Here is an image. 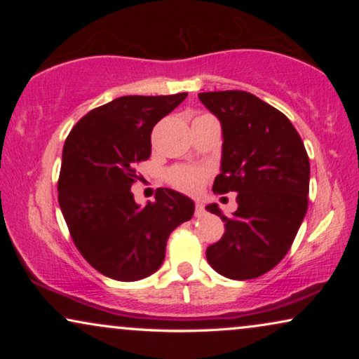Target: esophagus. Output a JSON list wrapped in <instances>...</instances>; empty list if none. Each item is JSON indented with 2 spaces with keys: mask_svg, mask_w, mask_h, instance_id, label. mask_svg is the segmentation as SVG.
<instances>
[{
  "mask_svg": "<svg viewBox=\"0 0 359 359\" xmlns=\"http://www.w3.org/2000/svg\"><path fill=\"white\" fill-rule=\"evenodd\" d=\"M194 214L196 215H203L204 214V205L201 203H196L194 204Z\"/></svg>",
  "mask_w": 359,
  "mask_h": 359,
  "instance_id": "1",
  "label": "esophagus"
}]
</instances>
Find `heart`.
I'll list each match as a JSON object with an SVG mask.
<instances>
[{"label": "heart", "mask_w": 359, "mask_h": 359, "mask_svg": "<svg viewBox=\"0 0 359 359\" xmlns=\"http://www.w3.org/2000/svg\"><path fill=\"white\" fill-rule=\"evenodd\" d=\"M205 176H208V173H205V170L201 168V166L178 165L170 168L166 178H168L170 184L175 186L176 189L183 191V193L194 194L203 188Z\"/></svg>", "instance_id": "1"}]
</instances>
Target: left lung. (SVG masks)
Instances as JSON below:
<instances>
[{
	"label": "left lung",
	"mask_w": 359,
	"mask_h": 359,
	"mask_svg": "<svg viewBox=\"0 0 359 359\" xmlns=\"http://www.w3.org/2000/svg\"><path fill=\"white\" fill-rule=\"evenodd\" d=\"M222 124V171L214 193H238L222 238L205 250L210 266L230 279H253L273 269L291 248L309 204L311 165L291 121L252 93H199Z\"/></svg>",
	"instance_id": "left-lung-1"
}]
</instances>
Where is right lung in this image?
Instances as JSON below:
<instances>
[{"instance_id":"obj_1","label":"right lung","mask_w":359,"mask_h":359,"mask_svg":"<svg viewBox=\"0 0 359 359\" xmlns=\"http://www.w3.org/2000/svg\"><path fill=\"white\" fill-rule=\"evenodd\" d=\"M168 96H122L88 112L68 134L58 176V204L72 240L96 271L137 281L165 259L170 233L194 214V203L158 188L145 208L135 204V166L149 160L156 122L184 101Z\"/></svg>"}]
</instances>
